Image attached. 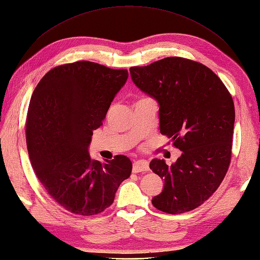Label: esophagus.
Masks as SVG:
<instances>
[{
    "mask_svg": "<svg viewBox=\"0 0 260 260\" xmlns=\"http://www.w3.org/2000/svg\"><path fill=\"white\" fill-rule=\"evenodd\" d=\"M148 170H149V164L145 160L135 161L134 166H132V171H134L135 174H138V172H141V171H148Z\"/></svg>",
    "mask_w": 260,
    "mask_h": 260,
    "instance_id": "1",
    "label": "esophagus"
}]
</instances>
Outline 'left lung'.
Masks as SVG:
<instances>
[{
  "instance_id": "8db88e82",
  "label": "left lung",
  "mask_w": 260,
  "mask_h": 260,
  "mask_svg": "<svg viewBox=\"0 0 260 260\" xmlns=\"http://www.w3.org/2000/svg\"><path fill=\"white\" fill-rule=\"evenodd\" d=\"M131 79L159 102L160 132L182 151L176 164L153 159L150 169L165 181L152 205L182 213L204 204L220 186L232 159L235 106L217 74L197 61L165 57L131 67Z\"/></svg>"
}]
</instances>
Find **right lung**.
Masks as SVG:
<instances>
[{
    "label": "right lung",
    "mask_w": 260,
    "mask_h": 260,
    "mask_svg": "<svg viewBox=\"0 0 260 260\" xmlns=\"http://www.w3.org/2000/svg\"><path fill=\"white\" fill-rule=\"evenodd\" d=\"M126 79L125 69L77 61L51 69L33 91L25 123L32 168L52 199L76 215L105 211L131 175L125 155L101 164L88 152Z\"/></svg>",
    "instance_id": "obj_1"
}]
</instances>
